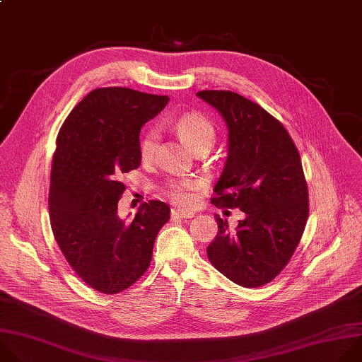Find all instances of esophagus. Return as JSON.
<instances>
[{
	"label": "esophagus",
	"instance_id": "obj_1",
	"mask_svg": "<svg viewBox=\"0 0 362 362\" xmlns=\"http://www.w3.org/2000/svg\"><path fill=\"white\" fill-rule=\"evenodd\" d=\"M173 215H174V216H177V218L187 220V218H192V216L195 215V212H192L191 209H181V208H175V209H173Z\"/></svg>",
	"mask_w": 362,
	"mask_h": 362
}]
</instances>
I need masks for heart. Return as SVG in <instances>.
<instances>
[{"instance_id":"1","label":"heart","mask_w":362,"mask_h":362,"mask_svg":"<svg viewBox=\"0 0 362 362\" xmlns=\"http://www.w3.org/2000/svg\"><path fill=\"white\" fill-rule=\"evenodd\" d=\"M175 129L184 139L187 146L192 150L199 147H212L215 141V128L209 119L199 114H187L177 119ZM158 142L157 128H150L142 135L139 142V156L142 160H151ZM199 187V180L194 177H185L170 182L165 188V194L180 205L189 206L195 204V191Z\"/></svg>"}]
</instances>
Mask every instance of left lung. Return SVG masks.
I'll return each instance as SVG.
<instances>
[{
  "mask_svg": "<svg viewBox=\"0 0 362 362\" xmlns=\"http://www.w3.org/2000/svg\"><path fill=\"white\" fill-rule=\"evenodd\" d=\"M197 97L228 128V156L211 202L245 212L234 231L215 215L218 233L206 255L233 282L261 286L291 259L307 224L308 188L298 150L278 119L243 95L206 90Z\"/></svg>",
  "mask_w": 362,
  "mask_h": 362,
  "instance_id": "obj_1",
  "label": "left lung"
}]
</instances>
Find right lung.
Instances as JSON below:
<instances>
[{
  "instance_id": "add662e5",
  "label": "right lung",
  "mask_w": 362,
  "mask_h": 362,
  "mask_svg": "<svg viewBox=\"0 0 362 362\" xmlns=\"http://www.w3.org/2000/svg\"><path fill=\"white\" fill-rule=\"evenodd\" d=\"M168 101L131 88H97L58 132L51 228L71 268L98 293H121L148 269L156 237L170 220V206L154 199L142 204L132 221L118 215L125 189L119 178L141 164L139 131Z\"/></svg>"
}]
</instances>
